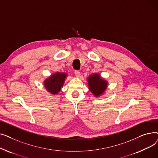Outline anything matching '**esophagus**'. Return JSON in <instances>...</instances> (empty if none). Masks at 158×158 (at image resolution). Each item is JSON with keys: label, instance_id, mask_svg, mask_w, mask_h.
<instances>
[{"label": "esophagus", "instance_id": "esophagus-1", "mask_svg": "<svg viewBox=\"0 0 158 158\" xmlns=\"http://www.w3.org/2000/svg\"><path fill=\"white\" fill-rule=\"evenodd\" d=\"M75 75H76V77H79L80 76L81 73H80V72H79V71H78V70H76V71H75Z\"/></svg>", "mask_w": 158, "mask_h": 158}]
</instances>
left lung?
I'll use <instances>...</instances> for the list:
<instances>
[{
    "instance_id": "obj_1",
    "label": "left lung",
    "mask_w": 158,
    "mask_h": 158,
    "mask_svg": "<svg viewBox=\"0 0 158 158\" xmlns=\"http://www.w3.org/2000/svg\"><path fill=\"white\" fill-rule=\"evenodd\" d=\"M88 81L89 89L95 97L102 95L107 86V82L102 79L98 73L91 75Z\"/></svg>"
}]
</instances>
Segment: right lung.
I'll return each mask as SVG.
<instances>
[{
    "mask_svg": "<svg viewBox=\"0 0 158 158\" xmlns=\"http://www.w3.org/2000/svg\"><path fill=\"white\" fill-rule=\"evenodd\" d=\"M66 76L67 74L66 73L56 72L45 81V87L48 92L54 95L57 94L61 90Z\"/></svg>",
    "mask_w": 158,
    "mask_h": 158,
    "instance_id": "add662e5",
    "label": "right lung"
}]
</instances>
